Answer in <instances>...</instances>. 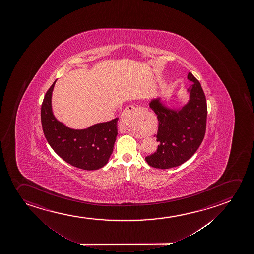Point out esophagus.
I'll use <instances>...</instances> for the list:
<instances>
[{
	"instance_id": "1",
	"label": "esophagus",
	"mask_w": 254,
	"mask_h": 254,
	"mask_svg": "<svg viewBox=\"0 0 254 254\" xmlns=\"http://www.w3.org/2000/svg\"><path fill=\"white\" fill-rule=\"evenodd\" d=\"M146 112H147V109L144 107L128 105L123 112L121 119L123 122L128 125V127L133 128V127L141 126Z\"/></svg>"
}]
</instances>
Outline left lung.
Returning <instances> with one entry per match:
<instances>
[{
  "label": "left lung",
  "instance_id": "1",
  "mask_svg": "<svg viewBox=\"0 0 254 254\" xmlns=\"http://www.w3.org/2000/svg\"><path fill=\"white\" fill-rule=\"evenodd\" d=\"M188 79L193 84L187 90L190 100L182 108H168L160 98L149 103L159 122L156 138L160 144L156 152L145 157L153 168L167 169L182 165L196 152L205 136L206 97L199 82L191 72Z\"/></svg>",
  "mask_w": 254,
  "mask_h": 254
}]
</instances>
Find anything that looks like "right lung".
<instances>
[{
  "instance_id": "add662e5",
  "label": "right lung",
  "mask_w": 254,
  "mask_h": 254,
  "mask_svg": "<svg viewBox=\"0 0 254 254\" xmlns=\"http://www.w3.org/2000/svg\"><path fill=\"white\" fill-rule=\"evenodd\" d=\"M55 80L41 105V125L45 137L64 162L85 170L101 169L108 163L118 135V118L84 129H73L58 121L52 110Z\"/></svg>"
}]
</instances>
